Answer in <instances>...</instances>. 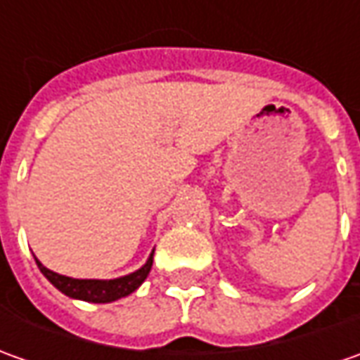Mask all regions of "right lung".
<instances>
[{
  "instance_id": "right-lung-1",
  "label": "right lung",
  "mask_w": 360,
  "mask_h": 360,
  "mask_svg": "<svg viewBox=\"0 0 360 360\" xmlns=\"http://www.w3.org/2000/svg\"><path fill=\"white\" fill-rule=\"evenodd\" d=\"M152 260H154V252L150 255L148 262L142 269L131 272L128 276L114 278V281H79V278H70V276H62L58 272H51L39 260H35V262H37L39 270L44 272V276L58 290H62L63 295H68V297L72 298H79V300H88V302H112V300H118V298L131 295L140 284L144 283L148 272L152 269Z\"/></svg>"
}]
</instances>
